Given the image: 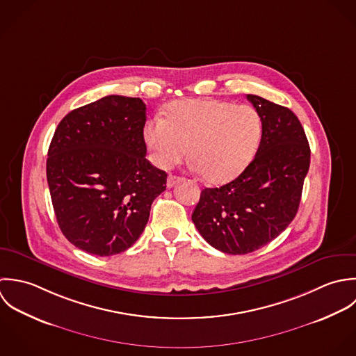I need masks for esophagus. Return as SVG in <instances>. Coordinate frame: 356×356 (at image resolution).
I'll return each instance as SVG.
<instances>
[{"label": "esophagus", "instance_id": "34e87169", "mask_svg": "<svg viewBox=\"0 0 356 356\" xmlns=\"http://www.w3.org/2000/svg\"><path fill=\"white\" fill-rule=\"evenodd\" d=\"M180 181H183V179L181 177H179V176H173V175H170L169 177H168V181H166V186H168V188H172V187H175L176 184H179Z\"/></svg>", "mask_w": 356, "mask_h": 356}]
</instances>
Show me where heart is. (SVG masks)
Instances as JSON below:
<instances>
[{
  "label": "heart",
  "mask_w": 356,
  "mask_h": 356,
  "mask_svg": "<svg viewBox=\"0 0 356 356\" xmlns=\"http://www.w3.org/2000/svg\"><path fill=\"white\" fill-rule=\"evenodd\" d=\"M260 114L250 104L216 99L173 103L163 117L144 127L152 162L161 169L180 163L188 154L197 170L212 184L239 176L254 156L261 139Z\"/></svg>",
  "instance_id": "b5f03b06"
}]
</instances>
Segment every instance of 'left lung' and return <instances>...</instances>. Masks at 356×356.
<instances>
[{"mask_svg":"<svg viewBox=\"0 0 356 356\" xmlns=\"http://www.w3.org/2000/svg\"><path fill=\"white\" fill-rule=\"evenodd\" d=\"M263 131L254 159L228 184L205 188L193 221L214 249L252 253L275 239L298 211L309 169V144L291 110L248 95Z\"/></svg>","mask_w":356,"mask_h":356,"instance_id":"obj_1","label":"left lung"}]
</instances>
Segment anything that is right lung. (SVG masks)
Returning <instances> with one entry per match:
<instances>
[{
  "instance_id": "add662e5",
  "label": "right lung",
  "mask_w": 356,
  "mask_h": 356,
  "mask_svg": "<svg viewBox=\"0 0 356 356\" xmlns=\"http://www.w3.org/2000/svg\"><path fill=\"white\" fill-rule=\"evenodd\" d=\"M145 104L110 95L72 110L48 149L47 179L63 235L78 249L113 256L142 235L168 175L145 159Z\"/></svg>"
}]
</instances>
